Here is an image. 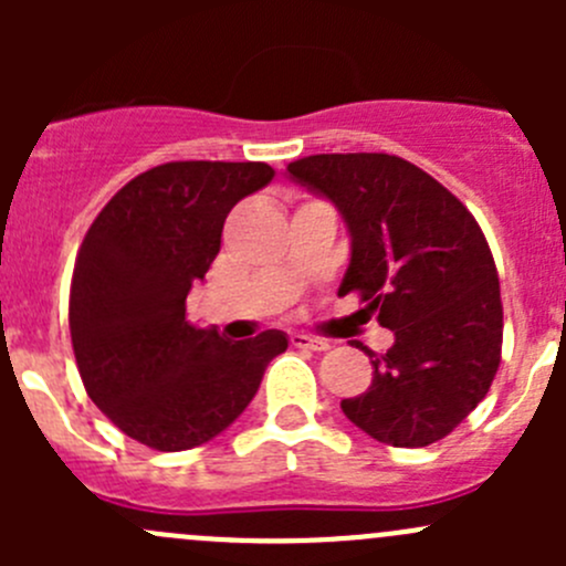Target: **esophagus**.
I'll return each mask as SVG.
<instances>
[{"instance_id":"1","label":"esophagus","mask_w":566,"mask_h":566,"mask_svg":"<svg viewBox=\"0 0 566 566\" xmlns=\"http://www.w3.org/2000/svg\"><path fill=\"white\" fill-rule=\"evenodd\" d=\"M290 342H293L295 347H306V350H328V342L317 339V336H310V334H293L290 336Z\"/></svg>"}]
</instances>
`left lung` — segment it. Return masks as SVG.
<instances>
[{"mask_svg": "<svg viewBox=\"0 0 566 566\" xmlns=\"http://www.w3.org/2000/svg\"><path fill=\"white\" fill-rule=\"evenodd\" d=\"M287 175L331 199L350 232L339 295L358 293L394 345L373 386L342 399L347 419L391 447L447 438L490 391L501 364L499 271L471 210L416 164L389 153H323Z\"/></svg>", "mask_w": 566, "mask_h": 566, "instance_id": "left-lung-1", "label": "left lung"}]
</instances>
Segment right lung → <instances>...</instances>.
I'll use <instances>...</instances> for the list:
<instances>
[{"mask_svg":"<svg viewBox=\"0 0 566 566\" xmlns=\"http://www.w3.org/2000/svg\"><path fill=\"white\" fill-rule=\"evenodd\" d=\"M273 180L262 161H169L136 175L84 235L71 339L90 399L134 441L182 452L247 410L282 331L221 339L186 317V295L221 249L224 219Z\"/></svg>","mask_w":566,"mask_h":566,"instance_id":"right-lung-1","label":"right lung"}]
</instances>
